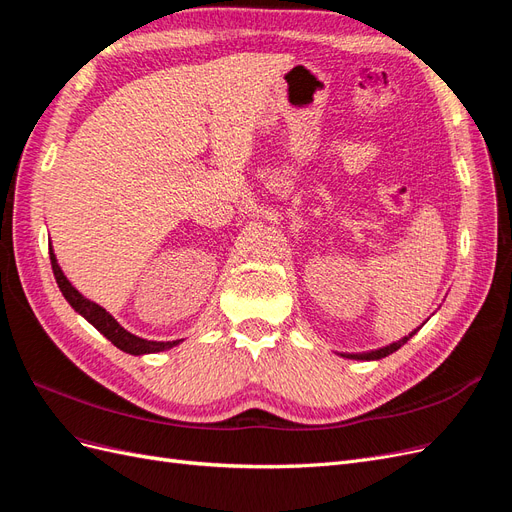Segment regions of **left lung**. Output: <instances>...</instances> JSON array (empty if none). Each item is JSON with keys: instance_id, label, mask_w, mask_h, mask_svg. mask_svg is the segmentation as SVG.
Masks as SVG:
<instances>
[{"instance_id": "1", "label": "left lung", "mask_w": 512, "mask_h": 512, "mask_svg": "<svg viewBox=\"0 0 512 512\" xmlns=\"http://www.w3.org/2000/svg\"><path fill=\"white\" fill-rule=\"evenodd\" d=\"M421 329V327H418ZM418 329H414L412 333H408L406 337H401L399 342H393V344H389V346H384V348H378V350H369V352H363V354H342V356H346V359H356V361H378V359H384V356H389V354H393L395 350H399L401 346H404L408 339L418 331Z\"/></svg>"}]
</instances>
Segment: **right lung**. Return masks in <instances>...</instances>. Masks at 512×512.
Returning <instances> with one entry per match:
<instances>
[{
	"instance_id": "1",
	"label": "right lung",
	"mask_w": 512,
	"mask_h": 512,
	"mask_svg": "<svg viewBox=\"0 0 512 512\" xmlns=\"http://www.w3.org/2000/svg\"><path fill=\"white\" fill-rule=\"evenodd\" d=\"M49 254H51V267H53V273H55L57 286H59L61 294L66 297V301L72 305L74 312L81 314L89 324H94V327L108 339V342L115 344L119 350L134 354V356H143V354L164 352V350H170V348H175V346L181 344V339H175V342H149V339H143V337H138V335L123 329L121 324L111 314H108L104 307H100L94 301L85 299L83 294L70 284V280L59 267L57 256L53 252V245H49Z\"/></svg>"
}]
</instances>
